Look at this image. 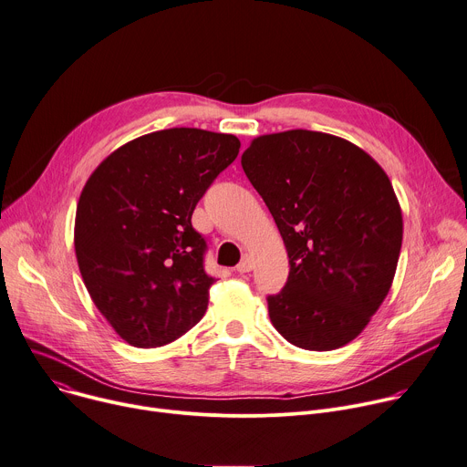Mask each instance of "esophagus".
Here are the masks:
<instances>
[{
	"mask_svg": "<svg viewBox=\"0 0 467 467\" xmlns=\"http://www.w3.org/2000/svg\"><path fill=\"white\" fill-rule=\"evenodd\" d=\"M253 270V257L251 255H245L242 261H240V265L236 266V272L238 274H247V272H251Z\"/></svg>",
	"mask_w": 467,
	"mask_h": 467,
	"instance_id": "obj_1",
	"label": "esophagus"
}]
</instances>
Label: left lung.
Segmentation results:
<instances>
[{
    "label": "left lung",
    "instance_id": "1",
    "mask_svg": "<svg viewBox=\"0 0 467 467\" xmlns=\"http://www.w3.org/2000/svg\"><path fill=\"white\" fill-rule=\"evenodd\" d=\"M288 253V279L268 296L274 327L294 347L341 348L391 288L402 210L389 177L358 145L331 134L259 136L242 154Z\"/></svg>",
    "mask_w": 467,
    "mask_h": 467
}]
</instances>
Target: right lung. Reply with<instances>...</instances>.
Wrapping results in <instances>:
<instances>
[{
  "label": "right lung",
  "instance_id": "add662e5",
  "mask_svg": "<svg viewBox=\"0 0 467 467\" xmlns=\"http://www.w3.org/2000/svg\"><path fill=\"white\" fill-rule=\"evenodd\" d=\"M233 134L169 129L113 150L81 190L74 249L83 283L120 338L156 348L192 329L214 285L195 204L238 156Z\"/></svg>",
  "mask_w": 467,
  "mask_h": 467
}]
</instances>
